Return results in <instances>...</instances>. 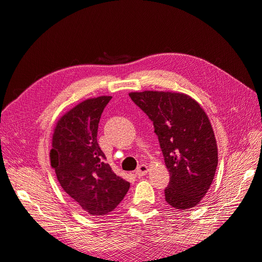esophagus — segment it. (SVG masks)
<instances>
[{"mask_svg": "<svg viewBox=\"0 0 262 262\" xmlns=\"http://www.w3.org/2000/svg\"><path fill=\"white\" fill-rule=\"evenodd\" d=\"M147 170H148L147 166H146V165H144V164H141V165H139V167L137 168V170H136V173H137V175H138L139 177H142V176L146 175Z\"/></svg>", "mask_w": 262, "mask_h": 262, "instance_id": "34e87169", "label": "esophagus"}]
</instances>
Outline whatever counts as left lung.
Instances as JSON below:
<instances>
[{
	"instance_id": "8db88e82",
	"label": "left lung",
	"mask_w": 262,
	"mask_h": 262,
	"mask_svg": "<svg viewBox=\"0 0 262 262\" xmlns=\"http://www.w3.org/2000/svg\"><path fill=\"white\" fill-rule=\"evenodd\" d=\"M130 98L153 122L170 180L165 200L176 210L196 207L217 166V146L209 118L188 95L145 91Z\"/></svg>"
}]
</instances>
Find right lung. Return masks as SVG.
I'll use <instances>...</instances> for the list:
<instances>
[{
    "instance_id": "1",
    "label": "right lung",
    "mask_w": 262,
    "mask_h": 262,
    "mask_svg": "<svg viewBox=\"0 0 262 262\" xmlns=\"http://www.w3.org/2000/svg\"><path fill=\"white\" fill-rule=\"evenodd\" d=\"M112 99L84 100L57 123L50 150L58 181L73 201L93 216L107 215L120 203L130 182L116 175L97 142L98 123Z\"/></svg>"
}]
</instances>
